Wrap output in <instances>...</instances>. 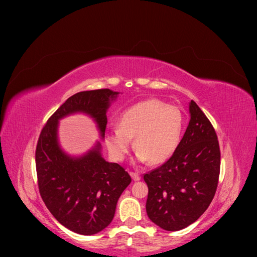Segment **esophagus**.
I'll return each instance as SVG.
<instances>
[{
	"instance_id": "esophagus-1",
	"label": "esophagus",
	"mask_w": 257,
	"mask_h": 257,
	"mask_svg": "<svg viewBox=\"0 0 257 257\" xmlns=\"http://www.w3.org/2000/svg\"><path fill=\"white\" fill-rule=\"evenodd\" d=\"M130 175H131V177H132V179L134 181H140L141 180V176H140L139 173H137V172H130Z\"/></svg>"
}]
</instances>
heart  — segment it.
Here are the masks:
<instances>
[{
    "label": "heart",
    "instance_id": "heart-1",
    "mask_svg": "<svg viewBox=\"0 0 257 257\" xmlns=\"http://www.w3.org/2000/svg\"><path fill=\"white\" fill-rule=\"evenodd\" d=\"M183 114L176 106L156 99L131 106L118 119V128L106 133V146L115 160H123L134 140L141 163H166L176 151L183 130Z\"/></svg>",
    "mask_w": 257,
    "mask_h": 257
}]
</instances>
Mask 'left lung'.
I'll use <instances>...</instances> for the list:
<instances>
[{"mask_svg": "<svg viewBox=\"0 0 257 257\" xmlns=\"http://www.w3.org/2000/svg\"><path fill=\"white\" fill-rule=\"evenodd\" d=\"M191 119L172 157L144 175L149 194V219L168 231H177L196 222L217 191L221 152L209 119L193 100Z\"/></svg>", "mask_w": 257, "mask_h": 257, "instance_id": "left-lung-1", "label": "left lung"}]
</instances>
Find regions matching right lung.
<instances>
[{
  "instance_id": "add662e5",
  "label": "right lung",
  "mask_w": 257,
  "mask_h": 257,
  "mask_svg": "<svg viewBox=\"0 0 257 257\" xmlns=\"http://www.w3.org/2000/svg\"><path fill=\"white\" fill-rule=\"evenodd\" d=\"M117 94L108 88L75 93L51 115L37 142L40 196L54 218L79 234H96L111 223L117 200L131 177L123 167L102 157L100 142L82 156L63 152L58 143L59 119L76 112L88 114L104 139L106 112Z\"/></svg>"
}]
</instances>
